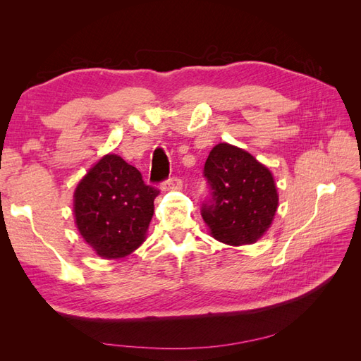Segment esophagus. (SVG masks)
<instances>
[{"mask_svg":"<svg viewBox=\"0 0 361 361\" xmlns=\"http://www.w3.org/2000/svg\"><path fill=\"white\" fill-rule=\"evenodd\" d=\"M182 188V180L178 176H171L166 182L162 183L161 190L167 191V190H180Z\"/></svg>","mask_w":361,"mask_h":361,"instance_id":"1","label":"esophagus"}]
</instances>
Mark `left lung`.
Instances as JSON below:
<instances>
[{
  "instance_id": "left-lung-1",
  "label": "left lung",
  "mask_w": 361,
  "mask_h": 361,
  "mask_svg": "<svg viewBox=\"0 0 361 361\" xmlns=\"http://www.w3.org/2000/svg\"><path fill=\"white\" fill-rule=\"evenodd\" d=\"M209 199L202 216L211 235L227 245L255 244L268 231L279 206L271 171L236 146L216 145L204 162Z\"/></svg>"
}]
</instances>
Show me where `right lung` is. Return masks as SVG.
Wrapping results in <instances>:
<instances>
[{"instance_id":"obj_1","label":"right lung","mask_w":361,"mask_h":361,"mask_svg":"<svg viewBox=\"0 0 361 361\" xmlns=\"http://www.w3.org/2000/svg\"><path fill=\"white\" fill-rule=\"evenodd\" d=\"M159 191L117 155H105L73 194L75 223L97 256L120 259L145 243Z\"/></svg>"}]
</instances>
